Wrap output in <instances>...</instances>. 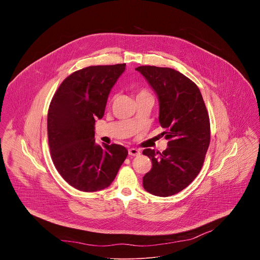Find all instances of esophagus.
Wrapping results in <instances>:
<instances>
[{"label":"esophagus","mask_w":260,"mask_h":260,"mask_svg":"<svg viewBox=\"0 0 260 260\" xmlns=\"http://www.w3.org/2000/svg\"><path fill=\"white\" fill-rule=\"evenodd\" d=\"M141 154L140 150L137 149V148H131V149H128V155L131 156H139Z\"/></svg>","instance_id":"esophagus-1"}]
</instances>
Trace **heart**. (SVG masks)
Wrapping results in <instances>:
<instances>
[{
    "instance_id": "heart-1",
    "label": "heart",
    "mask_w": 260,
    "mask_h": 260,
    "mask_svg": "<svg viewBox=\"0 0 260 260\" xmlns=\"http://www.w3.org/2000/svg\"><path fill=\"white\" fill-rule=\"evenodd\" d=\"M143 94H148V92H147L146 90H141L140 93H139V95H143Z\"/></svg>"
}]
</instances>
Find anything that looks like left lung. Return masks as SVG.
Segmentation results:
<instances>
[{
    "label": "left lung",
    "instance_id": "1",
    "mask_svg": "<svg viewBox=\"0 0 260 260\" xmlns=\"http://www.w3.org/2000/svg\"><path fill=\"white\" fill-rule=\"evenodd\" d=\"M155 91L159 123L167 129L168 148L158 154L145 149L152 169L143 177L146 191L170 197L186 188L199 175L210 145V119L200 88L171 68L141 66L136 69Z\"/></svg>",
    "mask_w": 260,
    "mask_h": 260
}]
</instances>
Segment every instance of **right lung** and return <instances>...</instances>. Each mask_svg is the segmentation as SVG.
<instances>
[{
    "label": "right lung",
    "mask_w": 260,
    "mask_h": 260,
    "mask_svg": "<svg viewBox=\"0 0 260 260\" xmlns=\"http://www.w3.org/2000/svg\"><path fill=\"white\" fill-rule=\"evenodd\" d=\"M125 63L91 66L74 72L54 93L47 132L52 161L71 186L84 192L107 188L127 156L126 148L95 144V119L104 116L109 93Z\"/></svg>",
    "instance_id": "right-lung-1"
}]
</instances>
